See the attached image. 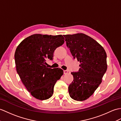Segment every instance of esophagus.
<instances>
[{
	"mask_svg": "<svg viewBox=\"0 0 121 121\" xmlns=\"http://www.w3.org/2000/svg\"><path fill=\"white\" fill-rule=\"evenodd\" d=\"M69 73V71H67V70H64V74H67Z\"/></svg>",
	"mask_w": 121,
	"mask_h": 121,
	"instance_id": "1",
	"label": "esophagus"
}]
</instances>
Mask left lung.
I'll use <instances>...</instances> for the list:
<instances>
[{
	"instance_id": "8db88e82",
	"label": "left lung",
	"mask_w": 121,
	"mask_h": 121,
	"mask_svg": "<svg viewBox=\"0 0 121 121\" xmlns=\"http://www.w3.org/2000/svg\"><path fill=\"white\" fill-rule=\"evenodd\" d=\"M63 36L72 56L80 63L79 71L71 73L74 80L69 86V96L75 100H85L102 82L107 69L106 52L97 42L83 33Z\"/></svg>"
}]
</instances>
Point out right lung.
<instances>
[{"instance_id": "1", "label": "right lung", "mask_w": 121, "mask_h": 121, "mask_svg": "<svg viewBox=\"0 0 121 121\" xmlns=\"http://www.w3.org/2000/svg\"><path fill=\"white\" fill-rule=\"evenodd\" d=\"M64 40L62 35L35 34L24 39L16 48L17 72L27 90L36 99L51 97L56 82L63 74L61 69L46 66V60H52L55 50L64 44Z\"/></svg>"}]
</instances>
